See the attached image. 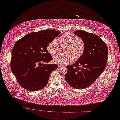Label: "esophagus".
<instances>
[{
    "label": "esophagus",
    "instance_id": "1",
    "mask_svg": "<svg viewBox=\"0 0 120 120\" xmlns=\"http://www.w3.org/2000/svg\"><path fill=\"white\" fill-rule=\"evenodd\" d=\"M63 66L62 65H60V64H58V67H59V68H60V67H62Z\"/></svg>",
    "mask_w": 120,
    "mask_h": 120
}]
</instances>
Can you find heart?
<instances>
[{
	"label": "heart",
	"mask_w": 120,
	"mask_h": 120,
	"mask_svg": "<svg viewBox=\"0 0 120 120\" xmlns=\"http://www.w3.org/2000/svg\"><path fill=\"white\" fill-rule=\"evenodd\" d=\"M60 46H66L65 55H58L53 58L55 63L62 65L69 64L74 60H78L83 55L86 48L85 41L81 37L65 33L59 39ZM47 51L50 54L55 56L59 51V45L55 40L50 41L47 46Z\"/></svg>",
	"instance_id": "1"
}]
</instances>
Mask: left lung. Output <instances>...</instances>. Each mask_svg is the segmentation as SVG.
<instances>
[{
  "label": "left lung",
  "instance_id": "8db88e82",
  "mask_svg": "<svg viewBox=\"0 0 120 120\" xmlns=\"http://www.w3.org/2000/svg\"><path fill=\"white\" fill-rule=\"evenodd\" d=\"M74 33L85 41V51L75 64L67 66L68 70L65 78L71 87L83 89L93 84L105 69L108 47L96 34L83 30Z\"/></svg>",
  "mask_w": 120,
  "mask_h": 120
}]
</instances>
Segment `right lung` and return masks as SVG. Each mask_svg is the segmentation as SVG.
Listing matches in <instances>:
<instances>
[{"label":"right lung","instance_id":"obj_1","mask_svg":"<svg viewBox=\"0 0 120 120\" xmlns=\"http://www.w3.org/2000/svg\"><path fill=\"white\" fill-rule=\"evenodd\" d=\"M60 32L43 30L26 34L18 40L12 51L11 70L18 83L29 91H37L48 83L57 64H46L52 60L47 46Z\"/></svg>","mask_w":120,"mask_h":120}]
</instances>
